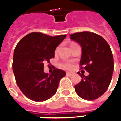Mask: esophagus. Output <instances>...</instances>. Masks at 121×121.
Masks as SVG:
<instances>
[{
  "instance_id": "esophagus-1",
  "label": "esophagus",
  "mask_w": 121,
  "mask_h": 121,
  "mask_svg": "<svg viewBox=\"0 0 121 121\" xmlns=\"http://www.w3.org/2000/svg\"><path fill=\"white\" fill-rule=\"evenodd\" d=\"M73 75V73H70V72H67V73H66V75L70 76V77L72 76Z\"/></svg>"
}]
</instances>
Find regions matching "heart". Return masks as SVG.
Instances as JSON below:
<instances>
[{
  "instance_id": "b5f03b06",
  "label": "heart",
  "mask_w": 121,
  "mask_h": 121,
  "mask_svg": "<svg viewBox=\"0 0 121 121\" xmlns=\"http://www.w3.org/2000/svg\"><path fill=\"white\" fill-rule=\"evenodd\" d=\"M61 66L63 68L66 69V70H70L72 68V65L70 63H64V64L61 65Z\"/></svg>"
}]
</instances>
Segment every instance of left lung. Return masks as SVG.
<instances>
[{"mask_svg": "<svg viewBox=\"0 0 121 121\" xmlns=\"http://www.w3.org/2000/svg\"><path fill=\"white\" fill-rule=\"evenodd\" d=\"M70 36L80 45V64L89 73L88 76L77 73L82 80L75 86L76 93L83 99H96L106 92L112 77L114 58L111 48L102 37L95 33L85 31Z\"/></svg>", "mask_w": 121, "mask_h": 121, "instance_id": "left-lung-1", "label": "left lung"}]
</instances>
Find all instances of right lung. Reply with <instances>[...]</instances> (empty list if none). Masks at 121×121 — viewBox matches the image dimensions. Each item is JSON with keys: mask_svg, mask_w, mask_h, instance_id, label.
Returning <instances> with one entry per match:
<instances>
[{"mask_svg": "<svg viewBox=\"0 0 121 121\" xmlns=\"http://www.w3.org/2000/svg\"><path fill=\"white\" fill-rule=\"evenodd\" d=\"M66 36L31 33L16 46L12 70L19 88L29 99L45 101L56 94L60 80L66 72L55 68L51 74L44 73V64L55 57V49Z\"/></svg>", "mask_w": 121, "mask_h": 121, "instance_id": "obj_1", "label": "right lung"}]
</instances>
